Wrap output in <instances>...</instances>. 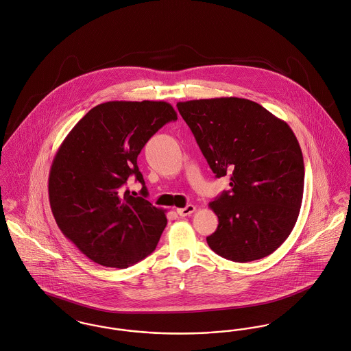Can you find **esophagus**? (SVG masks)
I'll return each instance as SVG.
<instances>
[{
	"mask_svg": "<svg viewBox=\"0 0 351 351\" xmlns=\"http://www.w3.org/2000/svg\"><path fill=\"white\" fill-rule=\"evenodd\" d=\"M195 210H196V206H192V204H188V206H184V208H178V209H176V212H178L179 216H189V215H192Z\"/></svg>",
	"mask_w": 351,
	"mask_h": 351,
	"instance_id": "obj_1",
	"label": "esophagus"
}]
</instances>
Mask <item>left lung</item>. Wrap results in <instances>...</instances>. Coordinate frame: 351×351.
Returning a JSON list of instances; mask_svg holds the SVG:
<instances>
[{
	"instance_id": "8db88e82",
	"label": "left lung",
	"mask_w": 351,
	"mask_h": 351,
	"mask_svg": "<svg viewBox=\"0 0 351 351\" xmlns=\"http://www.w3.org/2000/svg\"><path fill=\"white\" fill-rule=\"evenodd\" d=\"M216 175L230 189L209 203L219 217L209 247L236 263L260 260L287 240L304 195L305 167L287 122L244 98L176 104Z\"/></svg>"
}]
</instances>
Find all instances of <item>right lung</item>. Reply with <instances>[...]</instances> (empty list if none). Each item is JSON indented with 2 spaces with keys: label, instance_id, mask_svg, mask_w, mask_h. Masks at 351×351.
I'll list each match as a JSON object with an SVG mask.
<instances>
[{
  "label": "right lung",
  "instance_id": "right-lung-1",
  "mask_svg": "<svg viewBox=\"0 0 351 351\" xmlns=\"http://www.w3.org/2000/svg\"><path fill=\"white\" fill-rule=\"evenodd\" d=\"M176 119L163 101L106 102L91 108L58 148L49 173L51 212L63 234L94 263L128 268L155 250L165 210L130 195L123 184L134 174L145 192L138 155Z\"/></svg>",
  "mask_w": 351,
  "mask_h": 351
}]
</instances>
